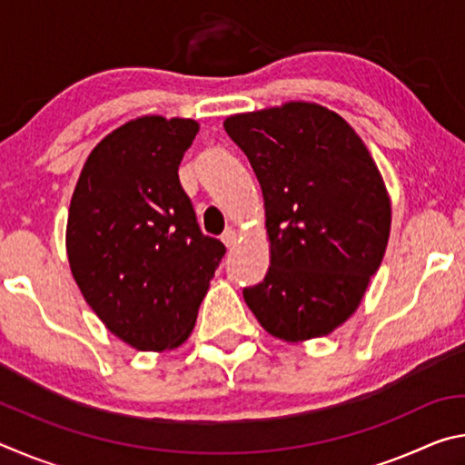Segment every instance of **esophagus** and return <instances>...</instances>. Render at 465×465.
<instances>
[{"instance_id":"1","label":"esophagus","mask_w":465,"mask_h":465,"mask_svg":"<svg viewBox=\"0 0 465 465\" xmlns=\"http://www.w3.org/2000/svg\"><path fill=\"white\" fill-rule=\"evenodd\" d=\"M222 242L225 243L227 248H233L235 243H238V232L232 230V227H230V230H225L223 235H222Z\"/></svg>"}]
</instances>
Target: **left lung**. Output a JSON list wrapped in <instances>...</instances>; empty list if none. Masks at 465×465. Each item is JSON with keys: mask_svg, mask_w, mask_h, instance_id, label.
Segmentation results:
<instances>
[{"mask_svg": "<svg viewBox=\"0 0 465 465\" xmlns=\"http://www.w3.org/2000/svg\"><path fill=\"white\" fill-rule=\"evenodd\" d=\"M227 135L262 188L271 266L243 289L266 332L326 336L357 312L388 248V188L355 129L316 102L232 114Z\"/></svg>", "mask_w": 465, "mask_h": 465, "instance_id": "1", "label": "left lung"}]
</instances>
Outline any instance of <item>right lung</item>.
<instances>
[{"label": "right lung", "mask_w": 465, "mask_h": 465, "mask_svg": "<svg viewBox=\"0 0 465 465\" xmlns=\"http://www.w3.org/2000/svg\"><path fill=\"white\" fill-rule=\"evenodd\" d=\"M193 119L147 114L121 124L85 160L69 204V269L110 332L137 351L191 336L225 246L203 235L178 166Z\"/></svg>", "instance_id": "1"}]
</instances>
